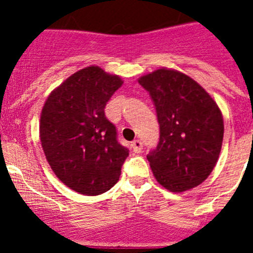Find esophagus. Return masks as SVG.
<instances>
[{
  "mask_svg": "<svg viewBox=\"0 0 253 253\" xmlns=\"http://www.w3.org/2000/svg\"><path fill=\"white\" fill-rule=\"evenodd\" d=\"M131 148H133V151L135 152V153H140L143 149V143L138 139L134 140V142L131 143Z\"/></svg>",
  "mask_w": 253,
  "mask_h": 253,
  "instance_id": "obj_1",
  "label": "esophagus"
}]
</instances>
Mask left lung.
<instances>
[{
    "mask_svg": "<svg viewBox=\"0 0 253 253\" xmlns=\"http://www.w3.org/2000/svg\"><path fill=\"white\" fill-rule=\"evenodd\" d=\"M138 82L151 95L160 123L157 148L147 156L154 177L172 193L198 186L222 149V111L198 82L175 69H156Z\"/></svg>",
    "mask_w": 253,
    "mask_h": 253,
    "instance_id": "left-lung-1",
    "label": "left lung"
}]
</instances>
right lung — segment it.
<instances>
[{
    "label": "right lung",
    "instance_id": "1",
    "mask_svg": "<svg viewBox=\"0 0 253 253\" xmlns=\"http://www.w3.org/2000/svg\"><path fill=\"white\" fill-rule=\"evenodd\" d=\"M122 84L119 76L86 67L51 91L42 110L40 142L49 166L66 186L82 195L110 190L129 156L104 111Z\"/></svg>",
    "mask_w": 253,
    "mask_h": 253
}]
</instances>
